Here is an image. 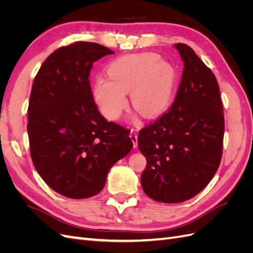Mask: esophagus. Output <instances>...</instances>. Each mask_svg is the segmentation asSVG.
<instances>
[{
  "instance_id": "1",
  "label": "esophagus",
  "mask_w": 253,
  "mask_h": 253,
  "mask_svg": "<svg viewBox=\"0 0 253 253\" xmlns=\"http://www.w3.org/2000/svg\"><path fill=\"white\" fill-rule=\"evenodd\" d=\"M129 137H131V139L133 141L134 148H137V145H138V134H137L136 129H134V128L131 129V134H129Z\"/></svg>"
}]
</instances>
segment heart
<instances>
[{
  "label": "heart",
  "instance_id": "b5f03b06",
  "mask_svg": "<svg viewBox=\"0 0 253 253\" xmlns=\"http://www.w3.org/2000/svg\"><path fill=\"white\" fill-rule=\"evenodd\" d=\"M108 79L99 77L93 85L94 100L110 120H116L126 108V93L132 91L134 108L145 116L162 112L169 104L176 83L172 64L160 61L154 52L115 59L106 68Z\"/></svg>",
  "mask_w": 253,
  "mask_h": 253
}]
</instances>
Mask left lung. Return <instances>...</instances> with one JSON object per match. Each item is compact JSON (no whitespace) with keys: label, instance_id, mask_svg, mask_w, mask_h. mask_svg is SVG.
I'll return each instance as SVG.
<instances>
[{"label":"left lung","instance_id":"8db88e82","mask_svg":"<svg viewBox=\"0 0 253 253\" xmlns=\"http://www.w3.org/2000/svg\"><path fill=\"white\" fill-rule=\"evenodd\" d=\"M183 71L171 108L139 131L138 148L147 158L144 193L160 203L190 200L218 169L225 132L218 83L187 44L177 43Z\"/></svg>","mask_w":253,"mask_h":253}]
</instances>
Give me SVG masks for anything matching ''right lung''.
Masks as SVG:
<instances>
[{
    "mask_svg": "<svg viewBox=\"0 0 253 253\" xmlns=\"http://www.w3.org/2000/svg\"><path fill=\"white\" fill-rule=\"evenodd\" d=\"M110 48L77 41L56 49L36 75L28 104L30 156L57 193L81 200L103 189L111 168L133 148L129 131L98 110L89 75Z\"/></svg>",
    "mask_w": 253,
    "mask_h": 253,
    "instance_id": "1",
    "label": "right lung"
}]
</instances>
